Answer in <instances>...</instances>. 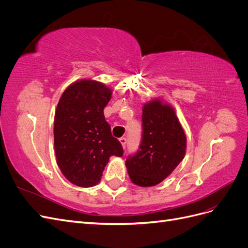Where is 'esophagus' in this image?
Here are the masks:
<instances>
[{
    "mask_svg": "<svg viewBox=\"0 0 248 248\" xmlns=\"http://www.w3.org/2000/svg\"><path fill=\"white\" fill-rule=\"evenodd\" d=\"M120 140V142H121V145H122V147L125 149V146H126V139L125 138H121V139H120L119 140Z\"/></svg>",
    "mask_w": 248,
    "mask_h": 248,
    "instance_id": "esophagus-1",
    "label": "esophagus"
}]
</instances>
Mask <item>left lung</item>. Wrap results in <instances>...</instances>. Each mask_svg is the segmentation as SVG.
Listing matches in <instances>:
<instances>
[{
  "label": "left lung",
  "instance_id": "left-lung-1",
  "mask_svg": "<svg viewBox=\"0 0 248 248\" xmlns=\"http://www.w3.org/2000/svg\"><path fill=\"white\" fill-rule=\"evenodd\" d=\"M142 140L139 152L126 159L133 184L155 186L168 178L186 153V134L175 108L161 98L142 107Z\"/></svg>",
  "mask_w": 248,
  "mask_h": 248
}]
</instances>
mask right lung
I'll return each instance as SVG.
<instances>
[{"label":"right lung","mask_w":248,"mask_h":248,"mask_svg":"<svg viewBox=\"0 0 248 248\" xmlns=\"http://www.w3.org/2000/svg\"><path fill=\"white\" fill-rule=\"evenodd\" d=\"M111 94L102 82L82 78L67 87L58 102L54 122L57 163L77 186L98 184L109 157L123 156L103 114Z\"/></svg>","instance_id":"obj_1"}]
</instances>
